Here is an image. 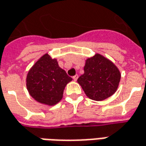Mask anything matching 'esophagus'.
I'll list each match as a JSON object with an SVG mask.
<instances>
[{"label":"esophagus","instance_id":"obj_1","mask_svg":"<svg viewBox=\"0 0 146 146\" xmlns=\"http://www.w3.org/2000/svg\"><path fill=\"white\" fill-rule=\"evenodd\" d=\"M77 78H78V75H75V76H73V79L74 80H77Z\"/></svg>","mask_w":146,"mask_h":146}]
</instances>
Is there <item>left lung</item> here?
Masks as SVG:
<instances>
[{
  "label": "left lung",
  "instance_id": "1",
  "mask_svg": "<svg viewBox=\"0 0 146 146\" xmlns=\"http://www.w3.org/2000/svg\"><path fill=\"white\" fill-rule=\"evenodd\" d=\"M84 73L77 79L88 97L101 101L114 94L119 87L121 74L114 63L96 54L85 62Z\"/></svg>",
  "mask_w": 146,
  "mask_h": 146
}]
</instances>
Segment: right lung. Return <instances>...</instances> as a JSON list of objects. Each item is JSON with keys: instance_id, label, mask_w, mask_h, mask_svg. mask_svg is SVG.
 Segmentation results:
<instances>
[{"instance_id": "right-lung-1", "label": "right lung", "mask_w": 146, "mask_h": 146, "mask_svg": "<svg viewBox=\"0 0 146 146\" xmlns=\"http://www.w3.org/2000/svg\"><path fill=\"white\" fill-rule=\"evenodd\" d=\"M72 80L48 54L42 56L27 75V88L31 97L42 104L53 106L63 96L66 84Z\"/></svg>"}]
</instances>
